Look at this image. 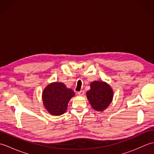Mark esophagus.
<instances>
[{"mask_svg": "<svg viewBox=\"0 0 154 154\" xmlns=\"http://www.w3.org/2000/svg\"><path fill=\"white\" fill-rule=\"evenodd\" d=\"M78 94L80 96H83L85 94V91H81L79 92H78Z\"/></svg>", "mask_w": 154, "mask_h": 154, "instance_id": "obj_1", "label": "esophagus"}]
</instances>
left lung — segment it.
I'll use <instances>...</instances> for the list:
<instances>
[{"label":"left lung","mask_w":154,"mask_h":154,"mask_svg":"<svg viewBox=\"0 0 154 154\" xmlns=\"http://www.w3.org/2000/svg\"><path fill=\"white\" fill-rule=\"evenodd\" d=\"M87 91V97L91 106L97 111H103L109 106L113 98V91L109 84L103 81H93Z\"/></svg>","instance_id":"left-lung-1"}]
</instances>
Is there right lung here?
Masks as SVG:
<instances>
[{
  "label": "right lung",
  "mask_w": 154,
  "mask_h": 154,
  "mask_svg": "<svg viewBox=\"0 0 154 154\" xmlns=\"http://www.w3.org/2000/svg\"><path fill=\"white\" fill-rule=\"evenodd\" d=\"M75 96L73 90L62 83H51L45 88L42 100L45 109L54 116H60L67 110L68 103Z\"/></svg>",
  "instance_id": "right-lung-1"
}]
</instances>
